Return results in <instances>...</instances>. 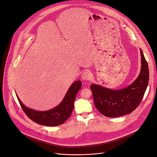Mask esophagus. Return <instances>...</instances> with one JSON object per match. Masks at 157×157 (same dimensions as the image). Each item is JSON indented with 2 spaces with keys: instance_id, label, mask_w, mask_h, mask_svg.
Instances as JSON below:
<instances>
[{
  "instance_id": "esophagus-1",
  "label": "esophagus",
  "mask_w": 157,
  "mask_h": 157,
  "mask_svg": "<svg viewBox=\"0 0 157 157\" xmlns=\"http://www.w3.org/2000/svg\"><path fill=\"white\" fill-rule=\"evenodd\" d=\"M92 77V74L89 70H86L82 75V78L83 80H90Z\"/></svg>"
}]
</instances>
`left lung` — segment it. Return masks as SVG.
Segmentation results:
<instances>
[{
    "mask_svg": "<svg viewBox=\"0 0 157 157\" xmlns=\"http://www.w3.org/2000/svg\"><path fill=\"white\" fill-rule=\"evenodd\" d=\"M141 54V70L136 79L128 87L119 90L91 84L95 106L104 116L116 117L129 114L140 104L149 81L148 63L143 53Z\"/></svg>",
    "mask_w": 157,
    "mask_h": 157,
    "instance_id": "8db88e82",
    "label": "left lung"
}]
</instances>
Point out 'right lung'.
Listing matches in <instances>:
<instances>
[{"instance_id":"1","label":"right lung","mask_w":157,"mask_h":157,"mask_svg":"<svg viewBox=\"0 0 157 157\" xmlns=\"http://www.w3.org/2000/svg\"><path fill=\"white\" fill-rule=\"evenodd\" d=\"M82 87L80 80L74 82L68 89L64 98L57 106L52 109L40 111L28 107L16 96L22 110L29 119L39 124L56 126L63 124L70 116L74 107V102L78 91Z\"/></svg>"}]
</instances>
